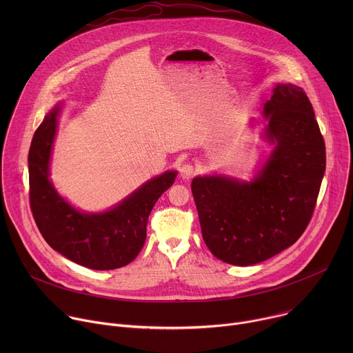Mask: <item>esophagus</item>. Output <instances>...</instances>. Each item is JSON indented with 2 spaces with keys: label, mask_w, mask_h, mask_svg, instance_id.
Here are the masks:
<instances>
[{
  "label": "esophagus",
  "mask_w": 353,
  "mask_h": 353,
  "mask_svg": "<svg viewBox=\"0 0 353 353\" xmlns=\"http://www.w3.org/2000/svg\"><path fill=\"white\" fill-rule=\"evenodd\" d=\"M179 172H180V176H181L183 179H191L192 174H194V168H192L190 163H183V165L180 166Z\"/></svg>",
  "instance_id": "34e87169"
}]
</instances>
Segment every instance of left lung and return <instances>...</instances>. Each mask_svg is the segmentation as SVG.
<instances>
[{
  "label": "left lung",
  "mask_w": 353,
  "mask_h": 353,
  "mask_svg": "<svg viewBox=\"0 0 353 353\" xmlns=\"http://www.w3.org/2000/svg\"><path fill=\"white\" fill-rule=\"evenodd\" d=\"M264 117L274 149L253 180L214 174L191 183L207 247L239 267L265 261L303 234L325 172L324 138L303 89L276 83Z\"/></svg>",
  "instance_id": "8db88e82"
}]
</instances>
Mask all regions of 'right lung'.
Masks as SVG:
<instances>
[{
    "instance_id": "add662e5",
    "label": "right lung",
    "mask_w": 353,
    "mask_h": 353,
    "mask_svg": "<svg viewBox=\"0 0 353 353\" xmlns=\"http://www.w3.org/2000/svg\"><path fill=\"white\" fill-rule=\"evenodd\" d=\"M60 106L36 130L29 150V199L34 222L48 243L68 260L90 270H116L139 254L146 239L148 216L177 172H165L142 184L114 208L102 214L75 210L50 181V157Z\"/></svg>"
}]
</instances>
